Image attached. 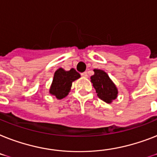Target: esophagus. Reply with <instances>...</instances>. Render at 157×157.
Listing matches in <instances>:
<instances>
[{
	"mask_svg": "<svg viewBox=\"0 0 157 157\" xmlns=\"http://www.w3.org/2000/svg\"><path fill=\"white\" fill-rule=\"evenodd\" d=\"M81 76H83V77H85V78H87V77H88V73L86 72H82V73H81Z\"/></svg>",
	"mask_w": 157,
	"mask_h": 157,
	"instance_id": "1",
	"label": "esophagus"
}]
</instances>
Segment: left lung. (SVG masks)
<instances>
[{
    "instance_id": "left-lung-1",
    "label": "left lung",
    "mask_w": 157,
    "mask_h": 157,
    "mask_svg": "<svg viewBox=\"0 0 157 157\" xmlns=\"http://www.w3.org/2000/svg\"><path fill=\"white\" fill-rule=\"evenodd\" d=\"M94 75L90 77L94 89L100 99L106 103H111L118 96V89L103 70L94 69Z\"/></svg>"
}]
</instances>
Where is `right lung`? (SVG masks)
I'll list each match as a JSON object with an SVG mask.
<instances>
[{
    "instance_id": "right-lung-1",
    "label": "right lung",
    "mask_w": 157,
    "mask_h": 157,
    "mask_svg": "<svg viewBox=\"0 0 157 157\" xmlns=\"http://www.w3.org/2000/svg\"><path fill=\"white\" fill-rule=\"evenodd\" d=\"M80 77L81 75L74 68L65 71L60 67L55 72L49 93L52 95H54L57 99L63 98L70 92L72 83Z\"/></svg>"
}]
</instances>
